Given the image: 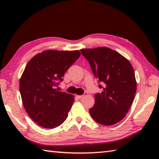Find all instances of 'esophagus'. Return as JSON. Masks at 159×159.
I'll list each match as a JSON object with an SVG mask.
<instances>
[{"label":"esophagus","instance_id":"obj_1","mask_svg":"<svg viewBox=\"0 0 159 159\" xmlns=\"http://www.w3.org/2000/svg\"><path fill=\"white\" fill-rule=\"evenodd\" d=\"M83 96H79V95H76V98H79V99L83 98Z\"/></svg>","mask_w":159,"mask_h":159}]
</instances>
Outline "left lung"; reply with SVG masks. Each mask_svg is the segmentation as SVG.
Segmentation results:
<instances>
[{"instance_id":"1","label":"left lung","mask_w":159,"mask_h":159,"mask_svg":"<svg viewBox=\"0 0 159 159\" xmlns=\"http://www.w3.org/2000/svg\"><path fill=\"white\" fill-rule=\"evenodd\" d=\"M93 75L102 84L101 93L95 95L89 113L96 122L111 126L126 116L137 91L133 67L126 58L107 47L81 49Z\"/></svg>"}]
</instances>
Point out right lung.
I'll return each mask as SVG.
<instances>
[{"label":"right lung","mask_w":159,"mask_h":159,"mask_svg":"<svg viewBox=\"0 0 159 159\" xmlns=\"http://www.w3.org/2000/svg\"><path fill=\"white\" fill-rule=\"evenodd\" d=\"M79 50H47L29 61L20 79V92L26 113L39 126L54 128L66 120L74 96L55 87L79 58Z\"/></svg>","instance_id":"obj_1"}]
</instances>
